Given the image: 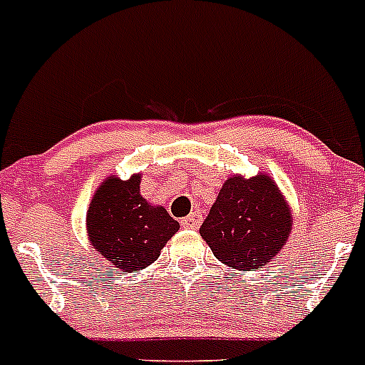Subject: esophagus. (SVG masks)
Here are the masks:
<instances>
[{
	"label": "esophagus",
	"instance_id": "esophagus-1",
	"mask_svg": "<svg viewBox=\"0 0 365 365\" xmlns=\"http://www.w3.org/2000/svg\"><path fill=\"white\" fill-rule=\"evenodd\" d=\"M201 222H202V214L199 210H195V212H192L188 217L182 219V221H180V225H182L185 228H197Z\"/></svg>",
	"mask_w": 365,
	"mask_h": 365
}]
</instances>
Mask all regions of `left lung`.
Here are the masks:
<instances>
[{
    "instance_id": "left-lung-1",
    "label": "left lung",
    "mask_w": 365,
    "mask_h": 365,
    "mask_svg": "<svg viewBox=\"0 0 365 365\" xmlns=\"http://www.w3.org/2000/svg\"><path fill=\"white\" fill-rule=\"evenodd\" d=\"M292 214L278 185L267 173L228 177L199 228L221 263L257 270L278 256L289 240Z\"/></svg>"
}]
</instances>
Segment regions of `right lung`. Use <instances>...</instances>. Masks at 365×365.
I'll return each mask as SVG.
<instances>
[{
  "mask_svg": "<svg viewBox=\"0 0 365 365\" xmlns=\"http://www.w3.org/2000/svg\"><path fill=\"white\" fill-rule=\"evenodd\" d=\"M86 225L96 252L124 272L151 265L179 230L166 208L140 195V173L128 180L108 177L93 195Z\"/></svg>",
  "mask_w": 365,
  "mask_h": 365,
  "instance_id": "1",
  "label": "right lung"
}]
</instances>
